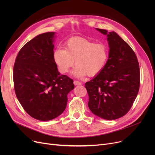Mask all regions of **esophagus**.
<instances>
[{
	"label": "esophagus",
	"mask_w": 155,
	"mask_h": 155,
	"mask_svg": "<svg viewBox=\"0 0 155 155\" xmlns=\"http://www.w3.org/2000/svg\"><path fill=\"white\" fill-rule=\"evenodd\" d=\"M73 84H74L75 85H81L82 84L80 82H78V81H77V80H75L74 82H73Z\"/></svg>",
	"instance_id": "34e87169"
}]
</instances>
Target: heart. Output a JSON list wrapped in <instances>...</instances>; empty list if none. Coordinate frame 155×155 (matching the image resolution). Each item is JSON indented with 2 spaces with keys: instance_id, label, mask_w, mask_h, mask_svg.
<instances>
[{
  "instance_id": "b5f03b06",
  "label": "heart",
  "mask_w": 155,
  "mask_h": 155,
  "mask_svg": "<svg viewBox=\"0 0 155 155\" xmlns=\"http://www.w3.org/2000/svg\"><path fill=\"white\" fill-rule=\"evenodd\" d=\"M53 60L61 73H67L75 64L73 71L77 77H95L104 69L109 58V49L104 43L82 37H73L64 43V49L56 48Z\"/></svg>"
}]
</instances>
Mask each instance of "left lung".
I'll use <instances>...</instances> for the list:
<instances>
[{"label":"left lung","mask_w":155,"mask_h":155,"mask_svg":"<svg viewBox=\"0 0 155 155\" xmlns=\"http://www.w3.org/2000/svg\"><path fill=\"white\" fill-rule=\"evenodd\" d=\"M96 29L107 35L109 58L102 71L85 83L88 106L106 120L124 116L131 108L140 85V66L133 49L115 32Z\"/></svg>","instance_id":"left-lung-1"}]
</instances>
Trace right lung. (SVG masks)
<instances>
[{"label":"right lung","instance_id":"1","mask_svg":"<svg viewBox=\"0 0 155 155\" xmlns=\"http://www.w3.org/2000/svg\"><path fill=\"white\" fill-rule=\"evenodd\" d=\"M55 32L38 35L21 49L13 79L16 97L28 114L41 121L53 119L66 109L72 79L60 75L53 60Z\"/></svg>","mask_w":155,"mask_h":155}]
</instances>
